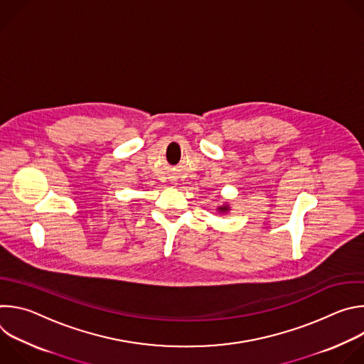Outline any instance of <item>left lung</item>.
Here are the masks:
<instances>
[{
	"label": "left lung",
	"mask_w": 364,
	"mask_h": 364,
	"mask_svg": "<svg viewBox=\"0 0 364 364\" xmlns=\"http://www.w3.org/2000/svg\"><path fill=\"white\" fill-rule=\"evenodd\" d=\"M218 210H219L220 213H228V212L230 210V207H229V205H226V204H223V205L218 207Z\"/></svg>",
	"instance_id": "obj_1"
}]
</instances>
